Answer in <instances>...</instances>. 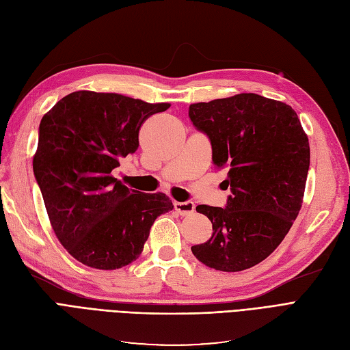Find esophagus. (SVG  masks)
I'll use <instances>...</instances> for the list:
<instances>
[{
    "instance_id": "1",
    "label": "esophagus",
    "mask_w": 350,
    "mask_h": 350,
    "mask_svg": "<svg viewBox=\"0 0 350 350\" xmlns=\"http://www.w3.org/2000/svg\"><path fill=\"white\" fill-rule=\"evenodd\" d=\"M174 207H175V210H176L178 213L181 215V216H189V215H193V213H194V208H196L193 201H184V203H179V201H175Z\"/></svg>"
}]
</instances>
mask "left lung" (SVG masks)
Segmentation results:
<instances>
[{
    "instance_id": "1",
    "label": "left lung",
    "mask_w": 350,
    "mask_h": 350,
    "mask_svg": "<svg viewBox=\"0 0 350 350\" xmlns=\"http://www.w3.org/2000/svg\"><path fill=\"white\" fill-rule=\"evenodd\" d=\"M188 116L225 167L226 207L201 204L213 235L191 247L198 261L241 271L267 258L298 216L310 169V143L296 112L283 102L241 93L189 105Z\"/></svg>"
}]
</instances>
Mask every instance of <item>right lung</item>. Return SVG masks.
Wrapping results in <instances>:
<instances>
[{
	"mask_svg": "<svg viewBox=\"0 0 350 350\" xmlns=\"http://www.w3.org/2000/svg\"><path fill=\"white\" fill-rule=\"evenodd\" d=\"M169 103L79 90L58 100L39 125L33 172L58 241L77 261L115 270L139 258L167 196L125 187L112 171L139 147V131Z\"/></svg>",
	"mask_w": 350,
	"mask_h": 350,
	"instance_id": "1",
	"label": "right lung"
}]
</instances>
